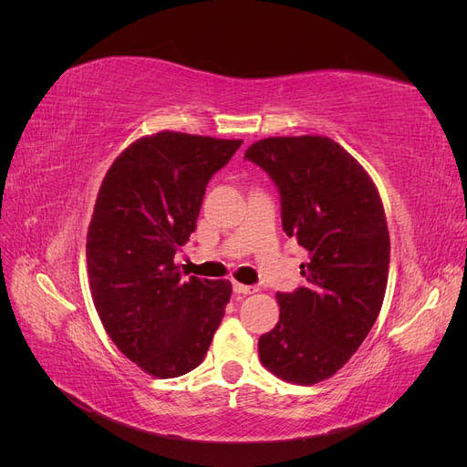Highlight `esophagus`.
<instances>
[{
  "label": "esophagus",
  "mask_w": 467,
  "mask_h": 467,
  "mask_svg": "<svg viewBox=\"0 0 467 467\" xmlns=\"http://www.w3.org/2000/svg\"><path fill=\"white\" fill-rule=\"evenodd\" d=\"M257 288H253V286H247V285H242V282H234V292L235 294H253L255 292Z\"/></svg>",
  "instance_id": "34e87169"
}]
</instances>
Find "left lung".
Here are the masks:
<instances>
[{
  "mask_svg": "<svg viewBox=\"0 0 467 467\" xmlns=\"http://www.w3.org/2000/svg\"><path fill=\"white\" fill-rule=\"evenodd\" d=\"M245 158L278 187L282 228L307 251V285L276 294L280 317L259 338L268 372L298 386L331 378L355 355L384 304L389 232L372 177L327 136H273Z\"/></svg>",
  "mask_w": 467,
  "mask_h": 467,
  "instance_id": "1",
  "label": "left lung"
}]
</instances>
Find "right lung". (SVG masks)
<instances>
[{"mask_svg":"<svg viewBox=\"0 0 467 467\" xmlns=\"http://www.w3.org/2000/svg\"><path fill=\"white\" fill-rule=\"evenodd\" d=\"M242 142L142 136L99 189L86 245L93 304L110 341L153 378L194 370L230 302V280L185 278L173 257L196 228L210 177Z\"/></svg>","mask_w":467,"mask_h":467,"instance_id":"1","label":"right lung"}]
</instances>
